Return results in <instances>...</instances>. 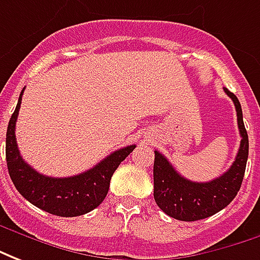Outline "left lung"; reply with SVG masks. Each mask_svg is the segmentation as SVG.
Masks as SVG:
<instances>
[{"mask_svg": "<svg viewBox=\"0 0 260 260\" xmlns=\"http://www.w3.org/2000/svg\"><path fill=\"white\" fill-rule=\"evenodd\" d=\"M224 91L233 99L237 110L241 144L235 161L227 172L210 182H192L179 175L165 156L155 151L154 159V199L165 214L180 221H196L218 213L227 207L239 192L244 179L249 141L244 126L242 109L238 98Z\"/></svg>", "mask_w": 260, "mask_h": 260, "instance_id": "1", "label": "left lung"}]
</instances>
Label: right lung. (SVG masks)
<instances>
[{
  "label": "right lung",
  "mask_w": 260,
  "mask_h": 260,
  "mask_svg": "<svg viewBox=\"0 0 260 260\" xmlns=\"http://www.w3.org/2000/svg\"><path fill=\"white\" fill-rule=\"evenodd\" d=\"M23 89L18 99L15 112L9 119L5 140L8 172L16 190L33 206L60 217H77L96 209L108 194L113 172L136 148V145H127L112 152L93 168L80 175L51 178L39 174L23 161L16 144L15 126Z\"/></svg>",
  "instance_id": "obj_1"
}]
</instances>
